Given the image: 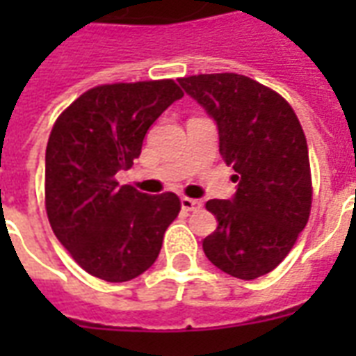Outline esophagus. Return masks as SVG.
I'll use <instances>...</instances> for the list:
<instances>
[{
	"mask_svg": "<svg viewBox=\"0 0 356 356\" xmlns=\"http://www.w3.org/2000/svg\"><path fill=\"white\" fill-rule=\"evenodd\" d=\"M181 208L185 209V211H198L202 208V202L185 196V198H181Z\"/></svg>",
	"mask_w": 356,
	"mask_h": 356,
	"instance_id": "esophagus-1",
	"label": "esophagus"
}]
</instances>
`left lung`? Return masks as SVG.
<instances>
[{
	"mask_svg": "<svg viewBox=\"0 0 356 356\" xmlns=\"http://www.w3.org/2000/svg\"><path fill=\"white\" fill-rule=\"evenodd\" d=\"M179 86L213 118L219 152L238 175L231 200H208L217 229L204 238L209 261L254 280L278 267L305 229L311 168L305 133L282 97L240 74H200Z\"/></svg>",
	"mask_w": 356,
	"mask_h": 356,
	"instance_id": "8db88e82",
	"label": "left lung"
}]
</instances>
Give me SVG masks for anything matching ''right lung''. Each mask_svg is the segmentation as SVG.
<instances>
[{
	"label": "right lung",
	"mask_w": 356,
	"mask_h": 356,
	"mask_svg": "<svg viewBox=\"0 0 356 356\" xmlns=\"http://www.w3.org/2000/svg\"><path fill=\"white\" fill-rule=\"evenodd\" d=\"M183 97L173 80L112 83L86 91L58 116L45 150L51 229L76 263L106 282L143 275L179 216L177 194L148 196L120 185L148 127Z\"/></svg>",
	"instance_id": "1"
}]
</instances>
